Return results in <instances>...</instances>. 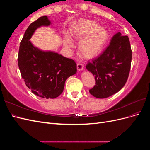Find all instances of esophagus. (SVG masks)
<instances>
[{
  "mask_svg": "<svg viewBox=\"0 0 150 150\" xmlns=\"http://www.w3.org/2000/svg\"><path fill=\"white\" fill-rule=\"evenodd\" d=\"M77 69L79 71H83L84 69V66L83 64H81V63H78V64H77Z\"/></svg>",
  "mask_w": 150,
  "mask_h": 150,
  "instance_id": "esophagus-1",
  "label": "esophagus"
}]
</instances>
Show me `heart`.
<instances>
[{
    "mask_svg": "<svg viewBox=\"0 0 150 150\" xmlns=\"http://www.w3.org/2000/svg\"><path fill=\"white\" fill-rule=\"evenodd\" d=\"M71 35L81 39L78 50L83 57L93 59L98 56L106 47L110 40L109 32L101 28L98 22L90 19H80L72 25ZM64 46L70 48L72 42L68 35L64 37Z\"/></svg>",
    "mask_w": 150,
    "mask_h": 150,
    "instance_id": "1",
    "label": "heart"
}]
</instances>
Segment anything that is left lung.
Returning <instances> with one entry per match:
<instances>
[{"mask_svg":"<svg viewBox=\"0 0 150 150\" xmlns=\"http://www.w3.org/2000/svg\"><path fill=\"white\" fill-rule=\"evenodd\" d=\"M132 51L129 38L118 32L98 57L88 62L86 67L93 74L96 85L89 89L97 98H106L120 91L126 84L131 67Z\"/></svg>","mask_w":150,"mask_h":150,"instance_id":"1","label":"left lung"}]
</instances>
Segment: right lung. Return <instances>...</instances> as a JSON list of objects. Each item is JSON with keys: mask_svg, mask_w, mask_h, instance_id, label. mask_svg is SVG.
I'll return each instance as SVG.
<instances>
[{"mask_svg": "<svg viewBox=\"0 0 150 150\" xmlns=\"http://www.w3.org/2000/svg\"><path fill=\"white\" fill-rule=\"evenodd\" d=\"M51 24L47 16L30 24L21 42L17 59L26 86L34 94L46 99L59 96L64 90L66 80L77 72L74 60L54 51H42L30 40L38 28Z\"/></svg>", "mask_w": 150, "mask_h": 150, "instance_id": "obj_1", "label": "right lung"}]
</instances>
